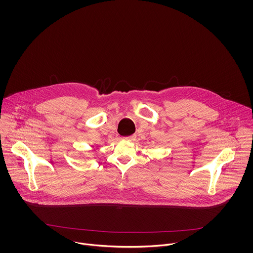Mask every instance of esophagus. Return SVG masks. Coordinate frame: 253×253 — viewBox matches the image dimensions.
Wrapping results in <instances>:
<instances>
[{
  "instance_id": "1",
  "label": "esophagus",
  "mask_w": 253,
  "mask_h": 253,
  "mask_svg": "<svg viewBox=\"0 0 253 253\" xmlns=\"http://www.w3.org/2000/svg\"><path fill=\"white\" fill-rule=\"evenodd\" d=\"M134 138H135V135H129V136H125V137H123V139H124V140H126V141H132Z\"/></svg>"
}]
</instances>
